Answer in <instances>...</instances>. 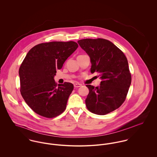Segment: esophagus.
Wrapping results in <instances>:
<instances>
[{
	"label": "esophagus",
	"instance_id": "34e87169",
	"mask_svg": "<svg viewBox=\"0 0 157 157\" xmlns=\"http://www.w3.org/2000/svg\"><path fill=\"white\" fill-rule=\"evenodd\" d=\"M74 86L75 88H79V87L82 86V85L79 84V83H75V84H74Z\"/></svg>",
	"mask_w": 157,
	"mask_h": 157
}]
</instances>
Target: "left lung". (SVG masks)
Returning a JSON list of instances; mask_svg holds the SVG:
<instances>
[{"label":"left lung","instance_id":"left-lung-1","mask_svg":"<svg viewBox=\"0 0 157 157\" xmlns=\"http://www.w3.org/2000/svg\"><path fill=\"white\" fill-rule=\"evenodd\" d=\"M78 44L90 59V72H97L102 81L99 87L90 85L85 100L90 112L106 115L118 109L126 100L131 83L126 57L111 42L104 39H85Z\"/></svg>","mask_w":157,"mask_h":157}]
</instances>
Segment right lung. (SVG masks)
I'll list each match as a JSON object with an SVG mask.
<instances>
[{"label": "right lung", "instance_id": "right-lung-1", "mask_svg": "<svg viewBox=\"0 0 157 157\" xmlns=\"http://www.w3.org/2000/svg\"><path fill=\"white\" fill-rule=\"evenodd\" d=\"M78 46L72 41L51 42L36 45L27 53L19 71L20 90L34 112L49 118L64 112L74 85H57L54 77Z\"/></svg>", "mask_w": 157, "mask_h": 157}]
</instances>
